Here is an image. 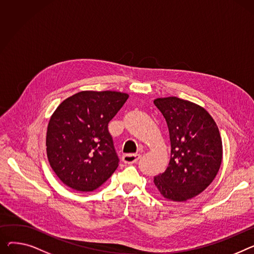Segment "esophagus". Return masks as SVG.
<instances>
[{"label": "esophagus", "mask_w": 254, "mask_h": 254, "mask_svg": "<svg viewBox=\"0 0 254 254\" xmlns=\"http://www.w3.org/2000/svg\"><path fill=\"white\" fill-rule=\"evenodd\" d=\"M140 158V155L139 154H132V153H129V154H125L123 156V161L127 164H132V163H136Z\"/></svg>", "instance_id": "1"}]
</instances>
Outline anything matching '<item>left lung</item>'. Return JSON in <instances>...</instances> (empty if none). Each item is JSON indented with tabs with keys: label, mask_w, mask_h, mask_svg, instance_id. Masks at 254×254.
<instances>
[{
	"label": "left lung",
	"mask_w": 254,
	"mask_h": 254,
	"mask_svg": "<svg viewBox=\"0 0 254 254\" xmlns=\"http://www.w3.org/2000/svg\"><path fill=\"white\" fill-rule=\"evenodd\" d=\"M154 104L165 118L172 147L170 163L154 184L164 198L186 201L215 178L223 158L221 134L210 114L190 101L168 97Z\"/></svg>",
	"instance_id": "1"
}]
</instances>
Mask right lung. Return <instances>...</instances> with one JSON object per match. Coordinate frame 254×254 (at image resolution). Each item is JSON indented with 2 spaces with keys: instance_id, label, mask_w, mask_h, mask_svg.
I'll return each mask as SVG.
<instances>
[{
  "instance_id": "1",
  "label": "right lung",
  "mask_w": 254,
  "mask_h": 254,
  "mask_svg": "<svg viewBox=\"0 0 254 254\" xmlns=\"http://www.w3.org/2000/svg\"><path fill=\"white\" fill-rule=\"evenodd\" d=\"M128 95L83 91L64 100L51 116L47 155L63 184L80 192L99 188L120 162L108 124Z\"/></svg>"
}]
</instances>
